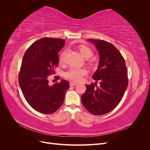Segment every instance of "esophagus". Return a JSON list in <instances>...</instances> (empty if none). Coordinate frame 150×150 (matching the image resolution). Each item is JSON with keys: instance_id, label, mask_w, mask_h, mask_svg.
I'll return each mask as SVG.
<instances>
[{"instance_id": "1", "label": "esophagus", "mask_w": 150, "mask_h": 150, "mask_svg": "<svg viewBox=\"0 0 150 150\" xmlns=\"http://www.w3.org/2000/svg\"><path fill=\"white\" fill-rule=\"evenodd\" d=\"M69 84H70V86H76V85L78 84V83H74V82H70Z\"/></svg>"}]
</instances>
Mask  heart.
Returning <instances> with one entry per match:
<instances>
[{"label":"heart","instance_id":"obj_1","mask_svg":"<svg viewBox=\"0 0 150 150\" xmlns=\"http://www.w3.org/2000/svg\"><path fill=\"white\" fill-rule=\"evenodd\" d=\"M79 51L82 55L85 58H89L91 57L93 54V52L92 49L85 45H81L78 47ZM66 51H63L59 56V61L60 62H64L65 61ZM91 63L94 64L96 63V60L93 59L91 61ZM88 74V71L85 68H78L75 67H71L69 69L64 72V76L66 78L76 81V82H79L83 79V77Z\"/></svg>","mask_w":150,"mask_h":150}]
</instances>
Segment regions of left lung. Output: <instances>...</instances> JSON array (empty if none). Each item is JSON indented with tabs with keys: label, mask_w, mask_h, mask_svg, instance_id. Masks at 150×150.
I'll use <instances>...</instances> for the list:
<instances>
[{
	"label": "left lung",
	"mask_w": 150,
	"mask_h": 150,
	"mask_svg": "<svg viewBox=\"0 0 150 150\" xmlns=\"http://www.w3.org/2000/svg\"><path fill=\"white\" fill-rule=\"evenodd\" d=\"M99 52V62L93 79L100 86L86 84L81 96L84 107L94 115H105L112 111L122 99L128 84V71L120 52L110 42L99 39H88Z\"/></svg>",
	"instance_id": "obj_1"
}]
</instances>
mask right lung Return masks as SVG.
<instances>
[{"instance_id":"1","label":"right lung","mask_w":150,"mask_h":150,"mask_svg":"<svg viewBox=\"0 0 150 150\" xmlns=\"http://www.w3.org/2000/svg\"><path fill=\"white\" fill-rule=\"evenodd\" d=\"M65 39L44 38L27 49L19 73V83L25 100L34 110L52 114L62 105L69 83L61 79L49 84V76L55 73L59 62L58 52L64 46ZM60 79V77L58 78Z\"/></svg>"}]
</instances>
